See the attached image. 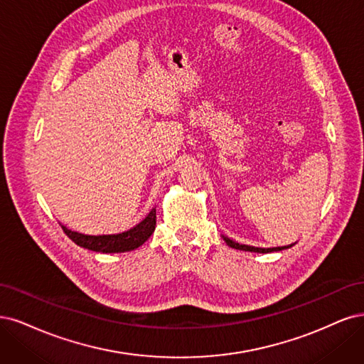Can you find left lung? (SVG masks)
Returning <instances> with one entry per match:
<instances>
[{"label":"left lung","mask_w":364,"mask_h":364,"mask_svg":"<svg viewBox=\"0 0 364 364\" xmlns=\"http://www.w3.org/2000/svg\"><path fill=\"white\" fill-rule=\"evenodd\" d=\"M225 240V243L228 246H231V248L234 250H240V251H250V252H262V254H266V252H274V251H283V250H287L290 248V246L293 245H287V246H277V248H255V246H250V245H242V243H237L231 240L230 237L227 236H222Z\"/></svg>","instance_id":"1"}]
</instances>
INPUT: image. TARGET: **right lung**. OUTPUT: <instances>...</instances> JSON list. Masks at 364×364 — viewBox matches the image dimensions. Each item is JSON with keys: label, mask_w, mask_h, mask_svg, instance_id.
I'll return each instance as SVG.
<instances>
[{"label": "right lung", "mask_w": 364, "mask_h": 364, "mask_svg": "<svg viewBox=\"0 0 364 364\" xmlns=\"http://www.w3.org/2000/svg\"><path fill=\"white\" fill-rule=\"evenodd\" d=\"M66 236L77 243L81 248L95 252H127L144 245L156 230V208H152L149 215L133 228L119 234H102V236H89V234L77 232L62 225Z\"/></svg>", "instance_id": "right-lung-1"}]
</instances>
